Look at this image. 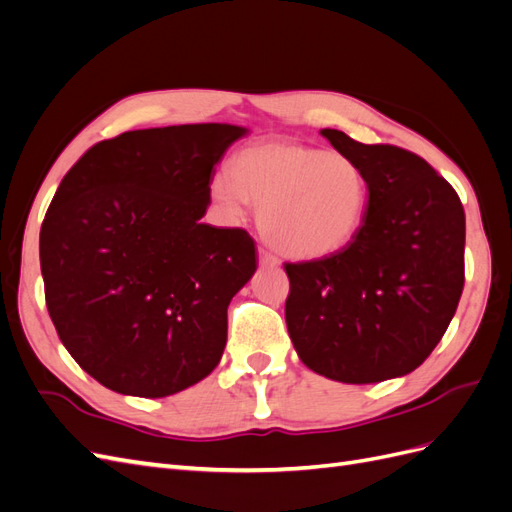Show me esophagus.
<instances>
[{"mask_svg": "<svg viewBox=\"0 0 512 512\" xmlns=\"http://www.w3.org/2000/svg\"><path fill=\"white\" fill-rule=\"evenodd\" d=\"M258 260L262 267H280V258H277L275 254H271L269 250H260L258 252Z\"/></svg>", "mask_w": 512, "mask_h": 512, "instance_id": "esophagus-1", "label": "esophagus"}]
</instances>
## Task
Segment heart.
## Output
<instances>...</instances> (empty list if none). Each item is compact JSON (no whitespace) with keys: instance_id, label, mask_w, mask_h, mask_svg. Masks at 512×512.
<instances>
[{"instance_id":"heart-1","label":"heart","mask_w":512,"mask_h":512,"mask_svg":"<svg viewBox=\"0 0 512 512\" xmlns=\"http://www.w3.org/2000/svg\"><path fill=\"white\" fill-rule=\"evenodd\" d=\"M211 198L228 220L260 207L262 237L288 256L318 258L342 250L363 226L369 181L346 153L301 143L245 147L211 181Z\"/></svg>"}]
</instances>
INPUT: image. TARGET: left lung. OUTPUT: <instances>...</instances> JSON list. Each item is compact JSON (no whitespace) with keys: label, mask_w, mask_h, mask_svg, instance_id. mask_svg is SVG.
I'll return each mask as SVG.
<instances>
[{"label":"left lung","mask_w":512,"mask_h":512,"mask_svg":"<svg viewBox=\"0 0 512 512\" xmlns=\"http://www.w3.org/2000/svg\"><path fill=\"white\" fill-rule=\"evenodd\" d=\"M320 134L369 181L363 226L342 250L286 262L288 335L303 365L346 384L406 376L438 346L463 290L466 213L416 153Z\"/></svg>","instance_id":"obj_1"}]
</instances>
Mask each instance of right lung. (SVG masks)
<instances>
[{
	"label": "right lung",
	"mask_w": 512,
	"mask_h": 512,
	"mask_svg": "<svg viewBox=\"0 0 512 512\" xmlns=\"http://www.w3.org/2000/svg\"><path fill=\"white\" fill-rule=\"evenodd\" d=\"M245 134L230 123L123 132L61 179L40 230L46 307L106 389L158 399L218 367L228 303L258 262L243 228L200 218L213 166Z\"/></svg>",
	"instance_id": "add662e5"
}]
</instances>
